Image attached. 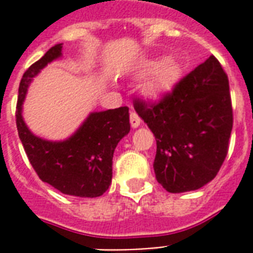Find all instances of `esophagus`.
Segmentation results:
<instances>
[{
    "label": "esophagus",
    "instance_id": "obj_1",
    "mask_svg": "<svg viewBox=\"0 0 253 253\" xmlns=\"http://www.w3.org/2000/svg\"><path fill=\"white\" fill-rule=\"evenodd\" d=\"M130 123H131V126L134 127V128H135V127L140 126V123H142V119L139 118V115L135 113V111H131V114H130Z\"/></svg>",
    "mask_w": 253,
    "mask_h": 253
}]
</instances>
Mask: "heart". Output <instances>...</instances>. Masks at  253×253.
Segmentation results:
<instances>
[{
    "label": "heart",
    "mask_w": 253,
    "mask_h": 253,
    "mask_svg": "<svg viewBox=\"0 0 253 253\" xmlns=\"http://www.w3.org/2000/svg\"><path fill=\"white\" fill-rule=\"evenodd\" d=\"M178 74V65L173 61L172 58H163L161 62H158L155 69L152 70L151 77L148 80V88L152 91L162 90L167 87L173 78Z\"/></svg>",
    "instance_id": "b5f03b06"
}]
</instances>
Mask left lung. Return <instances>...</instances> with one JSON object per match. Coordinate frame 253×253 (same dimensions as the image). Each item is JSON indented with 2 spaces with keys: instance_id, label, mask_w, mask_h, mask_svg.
<instances>
[{
  "instance_id": "8db88e82",
  "label": "left lung",
  "mask_w": 253,
  "mask_h": 253,
  "mask_svg": "<svg viewBox=\"0 0 253 253\" xmlns=\"http://www.w3.org/2000/svg\"><path fill=\"white\" fill-rule=\"evenodd\" d=\"M134 109L157 139L154 171L172 194L198 190L224 162L232 125L228 77L210 55L159 101L136 98Z\"/></svg>"
}]
</instances>
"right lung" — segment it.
<instances>
[{
    "instance_id": "add662e5",
    "label": "right lung",
    "mask_w": 253,
    "mask_h": 253,
    "mask_svg": "<svg viewBox=\"0 0 253 253\" xmlns=\"http://www.w3.org/2000/svg\"><path fill=\"white\" fill-rule=\"evenodd\" d=\"M61 43L53 46L22 75L15 110L17 130L29 162L42 182L65 195L96 198L103 195L111 184L114 150L130 131L128 107L90 114L78 131L65 142H49L33 135L21 114L32 78L47 63L61 57Z\"/></svg>"
}]
</instances>
